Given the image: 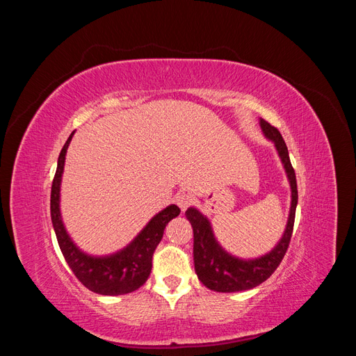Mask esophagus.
<instances>
[{
    "label": "esophagus",
    "mask_w": 356,
    "mask_h": 356,
    "mask_svg": "<svg viewBox=\"0 0 356 356\" xmlns=\"http://www.w3.org/2000/svg\"><path fill=\"white\" fill-rule=\"evenodd\" d=\"M191 200H193L191 196L187 195V193H179V195H177V197H175V202L181 208V211H186L191 204Z\"/></svg>",
    "instance_id": "1"
}]
</instances>
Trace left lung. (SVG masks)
<instances>
[{
    "label": "left lung",
    "mask_w": 356,
    "mask_h": 356,
    "mask_svg": "<svg viewBox=\"0 0 356 356\" xmlns=\"http://www.w3.org/2000/svg\"><path fill=\"white\" fill-rule=\"evenodd\" d=\"M260 126L264 136L275 144L291 187V207L285 232L273 250L261 257L248 258V260L234 257L218 243L208 217H204L199 209L193 207L186 211V217L191 222L193 234H195L193 257H195L196 275L204 286L217 291V293H236V291H246L263 284L281 264L288 250L291 236H293L298 200L296 172L291 165L288 148L281 132L263 118H260Z\"/></svg>",
    "instance_id": "8db88e82"
}]
</instances>
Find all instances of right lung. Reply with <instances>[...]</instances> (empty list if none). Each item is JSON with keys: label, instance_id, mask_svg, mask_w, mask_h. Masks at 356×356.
I'll return each instance as SVG.
<instances>
[{"label": "right lung", "instance_id": "right-lung-1", "mask_svg": "<svg viewBox=\"0 0 356 356\" xmlns=\"http://www.w3.org/2000/svg\"><path fill=\"white\" fill-rule=\"evenodd\" d=\"M74 132L67 139L58 159V168L51 184L50 213L51 224L56 233L60 251L65 257L70 268L79 281L96 294L122 296L143 286L152 273L153 254L163 238L168 222L179 215L177 204H169L163 211L156 213L136 238L123 250L110 255H90L83 252L74 243L63 225L60 215V182L65 156Z\"/></svg>", "mask_w": 356, "mask_h": 356}]
</instances>
